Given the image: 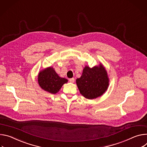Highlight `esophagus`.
Masks as SVG:
<instances>
[{"label": "esophagus", "mask_w": 147, "mask_h": 147, "mask_svg": "<svg viewBox=\"0 0 147 147\" xmlns=\"http://www.w3.org/2000/svg\"><path fill=\"white\" fill-rule=\"evenodd\" d=\"M69 82H71V83H74L75 82V79L74 78H71V79H69Z\"/></svg>", "instance_id": "obj_1"}]
</instances>
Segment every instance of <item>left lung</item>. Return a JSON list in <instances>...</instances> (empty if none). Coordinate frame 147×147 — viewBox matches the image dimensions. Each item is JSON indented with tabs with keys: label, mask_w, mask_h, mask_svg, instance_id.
Listing matches in <instances>:
<instances>
[{
	"label": "left lung",
	"mask_w": 147,
	"mask_h": 147,
	"mask_svg": "<svg viewBox=\"0 0 147 147\" xmlns=\"http://www.w3.org/2000/svg\"><path fill=\"white\" fill-rule=\"evenodd\" d=\"M76 82L81 94L86 99H94L107 90L109 78L105 67L100 63L93 68L86 65L82 76L76 80Z\"/></svg>",
	"instance_id": "8db88e82"
}]
</instances>
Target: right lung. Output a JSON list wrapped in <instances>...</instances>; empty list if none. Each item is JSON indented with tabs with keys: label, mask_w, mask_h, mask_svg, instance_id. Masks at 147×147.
Masks as SVG:
<instances>
[{
	"label": "right lung",
	"mask_w": 147,
	"mask_h": 147,
	"mask_svg": "<svg viewBox=\"0 0 147 147\" xmlns=\"http://www.w3.org/2000/svg\"><path fill=\"white\" fill-rule=\"evenodd\" d=\"M38 82L44 90L51 94H55L59 91L64 84L68 82V80L60 77L54 68L50 67L40 71Z\"/></svg>",
	"instance_id": "add662e5"
}]
</instances>
